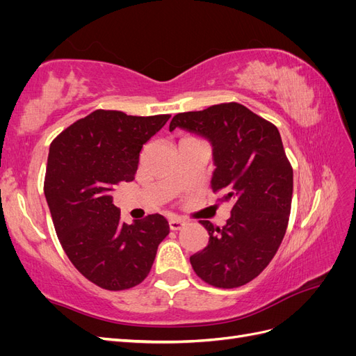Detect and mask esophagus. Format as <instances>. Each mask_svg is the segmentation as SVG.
Listing matches in <instances>:
<instances>
[{"label": "esophagus", "instance_id": "esophagus-1", "mask_svg": "<svg viewBox=\"0 0 356 356\" xmlns=\"http://www.w3.org/2000/svg\"><path fill=\"white\" fill-rule=\"evenodd\" d=\"M186 225H187V222L184 220H179V218H170L169 220V229L174 230V232L181 230L182 227H186Z\"/></svg>", "mask_w": 356, "mask_h": 356}]
</instances>
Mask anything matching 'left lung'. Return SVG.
<instances>
[{
    "instance_id": "left-lung-1",
    "label": "left lung",
    "mask_w": 356,
    "mask_h": 356,
    "mask_svg": "<svg viewBox=\"0 0 356 356\" xmlns=\"http://www.w3.org/2000/svg\"><path fill=\"white\" fill-rule=\"evenodd\" d=\"M207 138L212 145L213 193L232 200L222 227L207 220L208 246L190 257L209 285L236 288L252 281L281 245L293 199V168L277 127L246 106L230 102L177 114L169 124Z\"/></svg>"
}]
</instances>
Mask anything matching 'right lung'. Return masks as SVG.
Masks as SVG:
<instances>
[{
	"mask_svg": "<svg viewBox=\"0 0 356 356\" xmlns=\"http://www.w3.org/2000/svg\"><path fill=\"white\" fill-rule=\"evenodd\" d=\"M169 118L96 110L50 145L44 195L59 242L75 268L101 288L141 284L169 233L159 213L120 222L111 196L115 186L135 178L144 144Z\"/></svg>",
	"mask_w": 356,
	"mask_h": 356,
	"instance_id": "right-lung-1",
	"label": "right lung"
}]
</instances>
